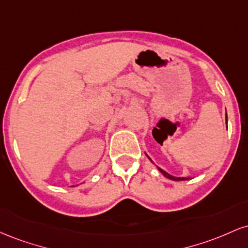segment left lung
Here are the masks:
<instances>
[{
  "mask_svg": "<svg viewBox=\"0 0 248 248\" xmlns=\"http://www.w3.org/2000/svg\"><path fill=\"white\" fill-rule=\"evenodd\" d=\"M226 124H227V115H226ZM148 158H149V160H150V157H149V156H148ZM150 161H152V160H150ZM157 169L160 170V172L162 173V175H163V176H166L167 178H169V179H172V181H187V179H191V177H175V176L170 175V173H168L167 171H164V170H162L161 168H158V167H157Z\"/></svg>",
  "mask_w": 248,
  "mask_h": 248,
  "instance_id": "obj_1",
  "label": "left lung"
}]
</instances>
